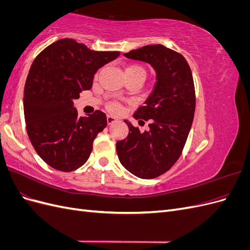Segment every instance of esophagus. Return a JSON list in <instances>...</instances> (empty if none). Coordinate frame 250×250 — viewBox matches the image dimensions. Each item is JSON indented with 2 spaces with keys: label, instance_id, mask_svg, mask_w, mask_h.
Wrapping results in <instances>:
<instances>
[{
  "label": "esophagus",
  "instance_id": "1",
  "mask_svg": "<svg viewBox=\"0 0 250 250\" xmlns=\"http://www.w3.org/2000/svg\"><path fill=\"white\" fill-rule=\"evenodd\" d=\"M106 120H107V123H108V124H111V123H113V122H116L117 118L111 116V115H108V116L106 117Z\"/></svg>",
  "mask_w": 250,
  "mask_h": 250
}]
</instances>
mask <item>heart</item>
<instances>
[{"label": "heart", "instance_id": "1", "mask_svg": "<svg viewBox=\"0 0 250 250\" xmlns=\"http://www.w3.org/2000/svg\"><path fill=\"white\" fill-rule=\"evenodd\" d=\"M133 69H142V67L138 66V65H130L128 66L126 70H133ZM107 107L111 110V111H115V112H118L120 111L121 109H122V106H121V104L118 102V101H111L108 103Z\"/></svg>", "mask_w": 250, "mask_h": 250}]
</instances>
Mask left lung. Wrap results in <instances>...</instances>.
<instances>
[{"instance_id":"8db88e82","label":"left lung","mask_w":250,"mask_h":250,"mask_svg":"<svg viewBox=\"0 0 250 250\" xmlns=\"http://www.w3.org/2000/svg\"><path fill=\"white\" fill-rule=\"evenodd\" d=\"M124 56L149 63L156 73V82L145 105L133 115L142 122L149 121V130L141 132L124 120L129 133L117 142V153L133 175L154 178L176 163L190 132L196 104L192 72L183 55L163 44L144 46Z\"/></svg>"}]
</instances>
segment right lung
I'll return each instance as SVG.
<instances>
[{
  "label": "right lung",
  "instance_id": "add662e5",
  "mask_svg": "<svg viewBox=\"0 0 250 250\" xmlns=\"http://www.w3.org/2000/svg\"><path fill=\"white\" fill-rule=\"evenodd\" d=\"M119 55L63 39L34 59L24 90L26 127L37 154L52 168L71 172L88 160L97 134L107 125L106 115L96 110L79 117L74 100L92 87L96 72Z\"/></svg>",
  "mask_w": 250,
  "mask_h": 250
}]
</instances>
